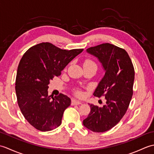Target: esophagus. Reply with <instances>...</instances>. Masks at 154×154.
Returning <instances> with one entry per match:
<instances>
[{
  "label": "esophagus",
  "instance_id": "obj_1",
  "mask_svg": "<svg viewBox=\"0 0 154 154\" xmlns=\"http://www.w3.org/2000/svg\"><path fill=\"white\" fill-rule=\"evenodd\" d=\"M71 103H72V104H73V105H79V104H81L83 103L81 102V101L74 99V100H72Z\"/></svg>",
  "mask_w": 154,
  "mask_h": 154
}]
</instances>
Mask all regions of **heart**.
Wrapping results in <instances>:
<instances>
[{
    "mask_svg": "<svg viewBox=\"0 0 154 154\" xmlns=\"http://www.w3.org/2000/svg\"><path fill=\"white\" fill-rule=\"evenodd\" d=\"M83 65H95V66H97L96 63H94V62L93 60H86L85 61V62H84ZM77 94H80V93L79 92V91H77Z\"/></svg>",
    "mask_w": 154,
    "mask_h": 154,
    "instance_id": "heart-1",
    "label": "heart"
}]
</instances>
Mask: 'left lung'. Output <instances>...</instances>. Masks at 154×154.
Masks as SVG:
<instances>
[{"instance_id":"left-lung-1","label":"left lung","mask_w":154,"mask_h":154,"mask_svg":"<svg viewBox=\"0 0 154 154\" xmlns=\"http://www.w3.org/2000/svg\"><path fill=\"white\" fill-rule=\"evenodd\" d=\"M87 52L98 59L104 71L93 94L104 96L106 104L99 107L89 103L91 112L83 124L93 132H104L115 126L128 108L133 94L134 69L127 52L112 44H100L88 48Z\"/></svg>"}]
</instances>
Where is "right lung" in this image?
Masks as SVG:
<instances>
[{"instance_id": "1", "label": "right lung", "mask_w": 154, "mask_h": 154, "mask_svg": "<svg viewBox=\"0 0 154 154\" xmlns=\"http://www.w3.org/2000/svg\"><path fill=\"white\" fill-rule=\"evenodd\" d=\"M83 51L61 50L44 42L32 46L23 55L16 75V93L23 116L35 128L46 132L61 125L71 99L61 93L54 98L49 96L48 85Z\"/></svg>"}]
</instances>
